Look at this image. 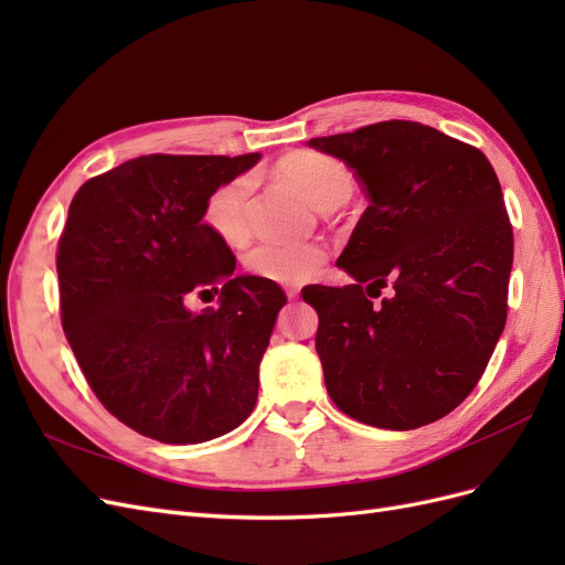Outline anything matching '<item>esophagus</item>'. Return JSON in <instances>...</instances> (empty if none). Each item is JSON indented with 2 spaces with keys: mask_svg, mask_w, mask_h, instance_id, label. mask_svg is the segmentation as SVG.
<instances>
[{
  "mask_svg": "<svg viewBox=\"0 0 565 565\" xmlns=\"http://www.w3.org/2000/svg\"><path fill=\"white\" fill-rule=\"evenodd\" d=\"M285 292L289 299H297L299 297V287H285Z\"/></svg>",
  "mask_w": 565,
  "mask_h": 565,
  "instance_id": "esophagus-1",
  "label": "esophagus"
}]
</instances>
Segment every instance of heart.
I'll return each mask as SVG.
<instances>
[{
	"mask_svg": "<svg viewBox=\"0 0 565 565\" xmlns=\"http://www.w3.org/2000/svg\"><path fill=\"white\" fill-rule=\"evenodd\" d=\"M278 174L292 183L318 207L328 210L353 193L351 169L318 150H299L280 160ZM252 177L241 174L216 185L204 200L202 221L218 241L241 243L247 235V202ZM324 247L306 241H262L245 254V266L254 276L270 282H301L311 278L324 262Z\"/></svg>",
	"mask_w": 565,
	"mask_h": 565,
	"instance_id": "obj_1",
	"label": "heart"
}]
</instances>
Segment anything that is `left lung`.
Here are the masks:
<instances>
[{
	"mask_svg": "<svg viewBox=\"0 0 565 565\" xmlns=\"http://www.w3.org/2000/svg\"><path fill=\"white\" fill-rule=\"evenodd\" d=\"M370 198L339 266L353 285H309L316 351L341 413L380 429L431 424L465 401L507 322L514 231L481 150L409 119L311 139ZM391 286L372 307L366 295Z\"/></svg>",
	"mask_w": 565,
	"mask_h": 565,
	"instance_id": "obj_1",
	"label": "left lung"
}]
</instances>
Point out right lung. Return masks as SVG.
<instances>
[{
	"label": "right lung",
	"instance_id": "add662e5",
	"mask_svg": "<svg viewBox=\"0 0 565 565\" xmlns=\"http://www.w3.org/2000/svg\"><path fill=\"white\" fill-rule=\"evenodd\" d=\"M249 156H141L79 185L58 241L61 322L96 398L160 443H202L256 405L259 363L287 297L233 276L235 254L204 226V200ZM222 292L214 312L191 296Z\"/></svg>",
	"mask_w": 565,
	"mask_h": 565
}]
</instances>
